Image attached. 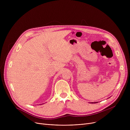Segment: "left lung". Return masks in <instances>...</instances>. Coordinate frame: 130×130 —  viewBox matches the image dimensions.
Segmentation results:
<instances>
[{"instance_id": "8db88e82", "label": "left lung", "mask_w": 130, "mask_h": 130, "mask_svg": "<svg viewBox=\"0 0 130 130\" xmlns=\"http://www.w3.org/2000/svg\"><path fill=\"white\" fill-rule=\"evenodd\" d=\"M97 103V102H96ZM96 103V102H94V103Z\"/></svg>"}]
</instances>
